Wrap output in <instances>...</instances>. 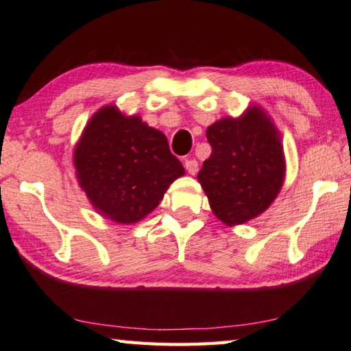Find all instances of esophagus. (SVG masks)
<instances>
[{
	"label": "esophagus",
	"mask_w": 351,
	"mask_h": 351,
	"mask_svg": "<svg viewBox=\"0 0 351 351\" xmlns=\"http://www.w3.org/2000/svg\"><path fill=\"white\" fill-rule=\"evenodd\" d=\"M184 168L188 169L189 174L195 176L198 171V162L195 160V158H186V160H184Z\"/></svg>",
	"instance_id": "1"
}]
</instances>
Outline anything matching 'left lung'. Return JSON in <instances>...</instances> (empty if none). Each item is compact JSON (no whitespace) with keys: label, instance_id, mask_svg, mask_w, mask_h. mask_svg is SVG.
Returning a JSON list of instances; mask_svg holds the SVG:
<instances>
[{"label":"left lung","instance_id":"left-lung-1","mask_svg":"<svg viewBox=\"0 0 351 351\" xmlns=\"http://www.w3.org/2000/svg\"><path fill=\"white\" fill-rule=\"evenodd\" d=\"M213 148L197 178L215 217L241 224L264 213L284 180L278 131L258 107L240 119L226 117L206 131Z\"/></svg>","mask_w":351,"mask_h":351}]
</instances>
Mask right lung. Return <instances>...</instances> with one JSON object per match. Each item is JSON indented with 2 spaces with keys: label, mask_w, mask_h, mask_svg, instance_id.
Masks as SVG:
<instances>
[{
  "label": "right lung",
  "mask_w": 351,
  "mask_h": 351,
  "mask_svg": "<svg viewBox=\"0 0 351 351\" xmlns=\"http://www.w3.org/2000/svg\"><path fill=\"white\" fill-rule=\"evenodd\" d=\"M81 188L104 217L136 223L157 208L184 174L167 137L141 117H125L108 105L91 117L75 149Z\"/></svg>",
  "instance_id": "1"
}]
</instances>
